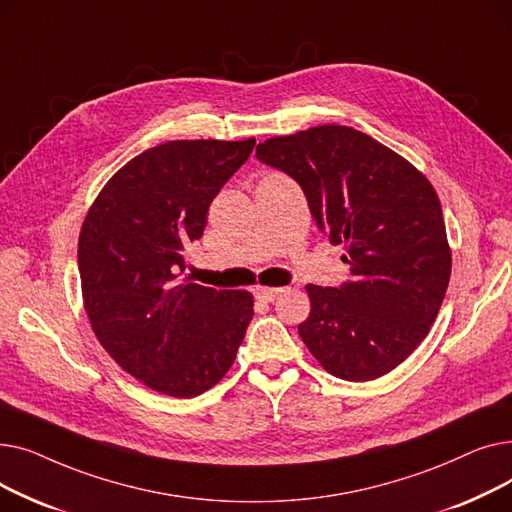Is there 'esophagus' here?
Returning a JSON list of instances; mask_svg holds the SVG:
<instances>
[{
	"label": "esophagus",
	"mask_w": 512,
	"mask_h": 512,
	"mask_svg": "<svg viewBox=\"0 0 512 512\" xmlns=\"http://www.w3.org/2000/svg\"><path fill=\"white\" fill-rule=\"evenodd\" d=\"M284 292V288H263V286H257L255 288V297L259 299V301H265V303H272V301H276L280 294Z\"/></svg>",
	"instance_id": "esophagus-1"
}]
</instances>
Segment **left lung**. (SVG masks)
I'll list each match as a JSON object with an SVG mask.
<instances>
[{
    "label": "left lung",
    "instance_id": "obj_1",
    "mask_svg": "<svg viewBox=\"0 0 512 512\" xmlns=\"http://www.w3.org/2000/svg\"><path fill=\"white\" fill-rule=\"evenodd\" d=\"M261 164L303 188L317 228L344 245L351 280L309 284L299 334L336 378L369 382L427 336L450 280L442 205L429 180L369 134L315 126L257 145Z\"/></svg>",
    "mask_w": 512,
    "mask_h": 512
}]
</instances>
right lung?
Wrapping results in <instances>:
<instances>
[{"instance_id":"right-lung-1","label":"right lung","mask_w":512,"mask_h":512,"mask_svg":"<svg viewBox=\"0 0 512 512\" xmlns=\"http://www.w3.org/2000/svg\"><path fill=\"white\" fill-rule=\"evenodd\" d=\"M249 141H170L120 168L89 209L78 272L93 332L149 388L193 398L232 367L253 297L180 282L207 209L245 164Z\"/></svg>"}]
</instances>
